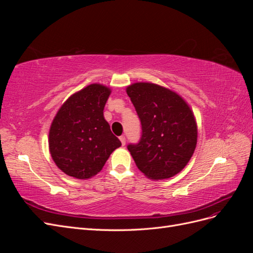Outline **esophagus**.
<instances>
[{
	"mask_svg": "<svg viewBox=\"0 0 253 253\" xmlns=\"http://www.w3.org/2000/svg\"><path fill=\"white\" fill-rule=\"evenodd\" d=\"M119 139H120V141H121V144H122V145H125V144H126V137H125L124 135L120 136V137H119Z\"/></svg>",
	"mask_w": 253,
	"mask_h": 253,
	"instance_id": "1",
	"label": "esophagus"
}]
</instances>
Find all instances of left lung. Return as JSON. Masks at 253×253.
I'll return each instance as SVG.
<instances>
[{
  "label": "left lung",
  "instance_id": "1",
  "mask_svg": "<svg viewBox=\"0 0 253 253\" xmlns=\"http://www.w3.org/2000/svg\"><path fill=\"white\" fill-rule=\"evenodd\" d=\"M141 122V138L129 143L137 168L155 180L179 173L192 157L197 126L188 103L175 91L154 83L138 82L126 87Z\"/></svg>",
  "mask_w": 253,
  "mask_h": 253
}]
</instances>
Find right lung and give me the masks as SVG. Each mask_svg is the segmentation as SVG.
<instances>
[{
	"label": "right lung",
	"mask_w": 253,
	"mask_h": 253,
	"mask_svg": "<svg viewBox=\"0 0 253 253\" xmlns=\"http://www.w3.org/2000/svg\"><path fill=\"white\" fill-rule=\"evenodd\" d=\"M110 94L111 89L102 84H89L68 98L53 118L49 152L57 167L68 176L93 177L121 145L103 116Z\"/></svg>",
	"instance_id": "1"
}]
</instances>
